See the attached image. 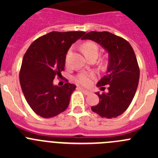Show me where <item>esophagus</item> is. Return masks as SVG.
<instances>
[{
  "label": "esophagus",
  "mask_w": 158,
  "mask_h": 158,
  "mask_svg": "<svg viewBox=\"0 0 158 158\" xmlns=\"http://www.w3.org/2000/svg\"><path fill=\"white\" fill-rule=\"evenodd\" d=\"M78 89H80L82 93H83L85 95H89V94H90V92L88 91V90H85V89H84L83 88H78Z\"/></svg>",
  "instance_id": "34e87169"
}]
</instances>
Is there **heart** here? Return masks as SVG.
Wrapping results in <instances>:
<instances>
[{
	"instance_id": "obj_1",
	"label": "heart",
	"mask_w": 158,
	"mask_h": 158,
	"mask_svg": "<svg viewBox=\"0 0 158 158\" xmlns=\"http://www.w3.org/2000/svg\"><path fill=\"white\" fill-rule=\"evenodd\" d=\"M82 51H83L84 54L88 58L89 57L94 56V55L98 56L99 47L96 43H93V42H87L82 45ZM71 50H69L66 54V58H65L66 62H68ZM93 77H94L93 73H80L77 76L76 81L82 86H89L92 83V80Z\"/></svg>"
}]
</instances>
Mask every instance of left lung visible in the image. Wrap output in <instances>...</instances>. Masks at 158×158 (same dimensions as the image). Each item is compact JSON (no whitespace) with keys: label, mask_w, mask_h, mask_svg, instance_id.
<instances>
[{"label":"left lung","mask_w":158,"mask_h":158,"mask_svg":"<svg viewBox=\"0 0 158 158\" xmlns=\"http://www.w3.org/2000/svg\"><path fill=\"white\" fill-rule=\"evenodd\" d=\"M81 40L96 42L108 53L106 75L96 85L101 90L108 85V92L96 93L100 102L91 107L92 111L107 118L122 115L131 104L139 85L140 72L133 48L127 40L108 31L89 32Z\"/></svg>","instance_id":"8db88e82"}]
</instances>
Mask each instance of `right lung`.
Instances as JSON below:
<instances>
[{
  "label": "right lung",
  "mask_w": 158,
  "mask_h": 158,
  "mask_svg": "<svg viewBox=\"0 0 158 158\" xmlns=\"http://www.w3.org/2000/svg\"><path fill=\"white\" fill-rule=\"evenodd\" d=\"M84 31L50 32L31 44L23 58L19 83L27 104L38 115L51 118L66 109L76 85H54V77L64 70L71 45Z\"/></svg>",
  "instance_id": "right-lung-1"
}]
</instances>
